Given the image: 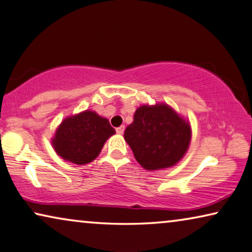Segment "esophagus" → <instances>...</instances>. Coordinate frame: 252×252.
Returning <instances> with one entry per match:
<instances>
[{"label": "esophagus", "instance_id": "esophagus-1", "mask_svg": "<svg viewBox=\"0 0 252 252\" xmlns=\"http://www.w3.org/2000/svg\"><path fill=\"white\" fill-rule=\"evenodd\" d=\"M115 131H116V133H118V134H122L123 132H125V126H121L116 127Z\"/></svg>", "mask_w": 252, "mask_h": 252}]
</instances>
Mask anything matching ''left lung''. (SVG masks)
Segmentation results:
<instances>
[{
	"label": "left lung",
	"mask_w": 252,
	"mask_h": 252,
	"mask_svg": "<svg viewBox=\"0 0 252 252\" xmlns=\"http://www.w3.org/2000/svg\"><path fill=\"white\" fill-rule=\"evenodd\" d=\"M125 139L145 170L174 166L185 156L191 141L190 123L167 104L142 105L126 126Z\"/></svg>",
	"instance_id": "1"
}]
</instances>
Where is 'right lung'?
Returning a JSON list of instances; mask_svg holds the SVG:
<instances>
[{
  "mask_svg": "<svg viewBox=\"0 0 252 252\" xmlns=\"http://www.w3.org/2000/svg\"><path fill=\"white\" fill-rule=\"evenodd\" d=\"M114 133L107 119L87 110L63 120L52 139V146L63 159L85 165L99 155L105 141Z\"/></svg>",
  "mask_w": 252,
  "mask_h": 252,
  "instance_id": "right-lung-1",
  "label": "right lung"
}]
</instances>
